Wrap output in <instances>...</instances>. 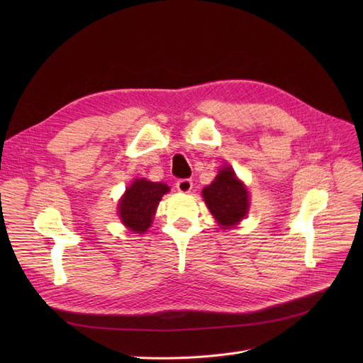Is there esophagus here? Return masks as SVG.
Wrapping results in <instances>:
<instances>
[{
  "label": "esophagus",
  "mask_w": 363,
  "mask_h": 363,
  "mask_svg": "<svg viewBox=\"0 0 363 363\" xmlns=\"http://www.w3.org/2000/svg\"><path fill=\"white\" fill-rule=\"evenodd\" d=\"M192 180L191 179H180L177 183H175V188H177V191L183 192V194H188L192 191Z\"/></svg>",
  "instance_id": "esophagus-1"
}]
</instances>
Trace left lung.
<instances>
[{"instance_id": "1", "label": "left lung", "mask_w": 363, "mask_h": 363, "mask_svg": "<svg viewBox=\"0 0 363 363\" xmlns=\"http://www.w3.org/2000/svg\"><path fill=\"white\" fill-rule=\"evenodd\" d=\"M203 199L219 225H236L248 211V194L235 171L227 167L219 171L212 184L203 189Z\"/></svg>"}]
</instances>
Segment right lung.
<instances>
[{
    "instance_id": "obj_1",
    "label": "right lung",
    "mask_w": 363,
    "mask_h": 363,
    "mask_svg": "<svg viewBox=\"0 0 363 363\" xmlns=\"http://www.w3.org/2000/svg\"><path fill=\"white\" fill-rule=\"evenodd\" d=\"M169 188L163 183H152L145 179H138L127 189L119 201V216L131 232L144 233L151 225L157 204L163 194Z\"/></svg>"
}]
</instances>
